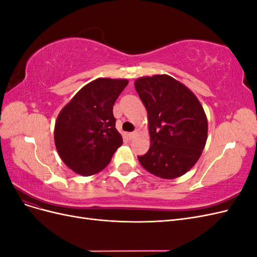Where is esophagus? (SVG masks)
Returning <instances> with one entry per match:
<instances>
[{
	"label": "esophagus",
	"mask_w": 257,
	"mask_h": 257,
	"mask_svg": "<svg viewBox=\"0 0 257 257\" xmlns=\"http://www.w3.org/2000/svg\"><path fill=\"white\" fill-rule=\"evenodd\" d=\"M136 135H137V131H134V132H132V133L128 134V137H130L131 139H133Z\"/></svg>",
	"instance_id": "1"
}]
</instances>
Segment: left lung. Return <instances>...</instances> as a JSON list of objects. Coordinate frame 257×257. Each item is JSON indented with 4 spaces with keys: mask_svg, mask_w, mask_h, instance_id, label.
Returning <instances> with one entry per match:
<instances>
[{
    "mask_svg": "<svg viewBox=\"0 0 257 257\" xmlns=\"http://www.w3.org/2000/svg\"><path fill=\"white\" fill-rule=\"evenodd\" d=\"M135 89L148 112L150 148L138 160L154 176L175 179L198 161L208 133L205 111L197 97L168 75L143 77Z\"/></svg>",
    "mask_w": 257,
    "mask_h": 257,
    "instance_id": "8db88e82",
    "label": "left lung"
}]
</instances>
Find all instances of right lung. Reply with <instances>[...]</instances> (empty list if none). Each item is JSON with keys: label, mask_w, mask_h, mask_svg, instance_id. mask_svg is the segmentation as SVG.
Returning a JSON list of instances; mask_svg holds the SVG:
<instances>
[{"label": "right lung", "mask_w": 257, "mask_h": 257, "mask_svg": "<svg viewBox=\"0 0 257 257\" xmlns=\"http://www.w3.org/2000/svg\"><path fill=\"white\" fill-rule=\"evenodd\" d=\"M127 83L126 79L98 78L84 85L58 115L54 143L62 161L75 173L100 172L122 145L112 109Z\"/></svg>", "instance_id": "add662e5"}]
</instances>
